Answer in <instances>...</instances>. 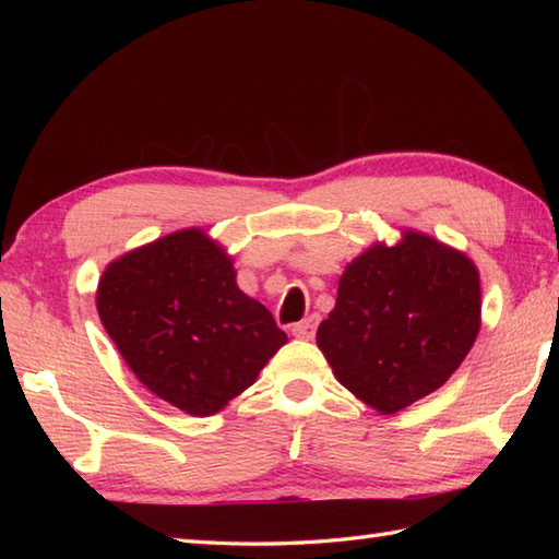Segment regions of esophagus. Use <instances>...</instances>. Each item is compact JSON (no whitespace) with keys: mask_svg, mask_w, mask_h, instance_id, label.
<instances>
[{"mask_svg":"<svg viewBox=\"0 0 559 559\" xmlns=\"http://www.w3.org/2000/svg\"><path fill=\"white\" fill-rule=\"evenodd\" d=\"M317 324H319V317L317 314L305 317L302 322H298V324L293 326V336L300 338V341H312L314 338V331H317Z\"/></svg>","mask_w":559,"mask_h":559,"instance_id":"1","label":"esophagus"}]
</instances>
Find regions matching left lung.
<instances>
[{
	"label": "left lung",
	"instance_id": "8db88e82",
	"mask_svg": "<svg viewBox=\"0 0 559 559\" xmlns=\"http://www.w3.org/2000/svg\"><path fill=\"white\" fill-rule=\"evenodd\" d=\"M480 331V273L435 237L374 242L338 281L317 346L338 382L382 415L411 406L459 370Z\"/></svg>",
	"mask_w": 559,
	"mask_h": 559
}]
</instances>
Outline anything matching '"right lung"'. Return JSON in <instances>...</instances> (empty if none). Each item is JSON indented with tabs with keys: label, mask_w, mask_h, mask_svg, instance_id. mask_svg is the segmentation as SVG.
<instances>
[{
	"label": "right lung",
	"mask_w": 559,
	"mask_h": 559,
	"mask_svg": "<svg viewBox=\"0 0 559 559\" xmlns=\"http://www.w3.org/2000/svg\"><path fill=\"white\" fill-rule=\"evenodd\" d=\"M235 276L233 257L187 228L117 257L98 281L100 322L129 370L194 418L228 406L288 343Z\"/></svg>",
	"instance_id": "obj_1"
}]
</instances>
